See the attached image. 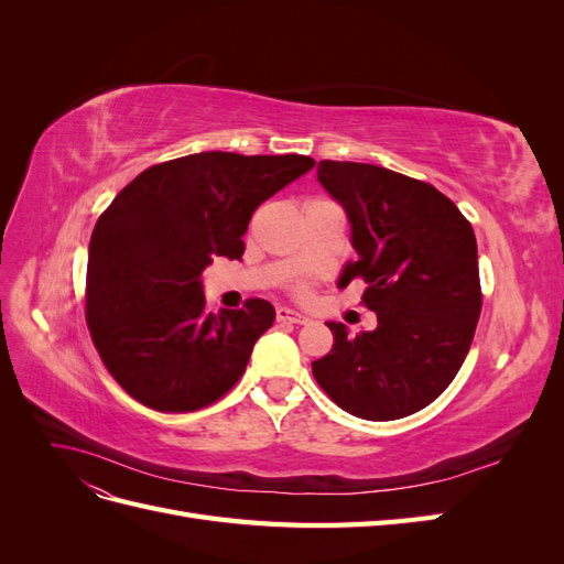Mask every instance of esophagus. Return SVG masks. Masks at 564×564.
<instances>
[{
  "label": "esophagus",
  "mask_w": 564,
  "mask_h": 564,
  "mask_svg": "<svg viewBox=\"0 0 564 564\" xmlns=\"http://www.w3.org/2000/svg\"><path fill=\"white\" fill-rule=\"evenodd\" d=\"M278 319L280 322H292V324H308L311 322L308 315H301L292 308H284V305H282V308H278Z\"/></svg>",
  "instance_id": "34e87169"
}]
</instances>
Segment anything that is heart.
Returning a JSON list of instances; mask_svg holds the SVG:
<instances>
[{"mask_svg": "<svg viewBox=\"0 0 564 564\" xmlns=\"http://www.w3.org/2000/svg\"><path fill=\"white\" fill-rule=\"evenodd\" d=\"M299 294H301V296L308 294V284H301V286H299Z\"/></svg>", "mask_w": 564, "mask_h": 564, "instance_id": "1", "label": "heart"}]
</instances>
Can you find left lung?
I'll use <instances>...</instances> for the list:
<instances>
[{
    "label": "left lung",
    "instance_id": "1",
    "mask_svg": "<svg viewBox=\"0 0 564 564\" xmlns=\"http://www.w3.org/2000/svg\"><path fill=\"white\" fill-rule=\"evenodd\" d=\"M344 204L360 259L338 284L365 280L379 327L348 336L329 322L332 350L313 362L319 388L348 414L392 421L419 412L454 381L482 311L470 220L431 183L377 164H317Z\"/></svg>",
    "mask_w": 564,
    "mask_h": 564
}]
</instances>
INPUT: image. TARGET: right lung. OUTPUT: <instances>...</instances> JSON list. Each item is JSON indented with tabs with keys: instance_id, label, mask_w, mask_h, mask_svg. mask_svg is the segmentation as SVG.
<instances>
[{
	"instance_id": "right-lung-1",
	"label": "right lung",
	"mask_w": 564,
	"mask_h": 564,
	"mask_svg": "<svg viewBox=\"0 0 564 564\" xmlns=\"http://www.w3.org/2000/svg\"><path fill=\"white\" fill-rule=\"evenodd\" d=\"M315 166L305 155L197 152L145 169L89 242L87 324L112 379L158 412H197L240 381L275 308L207 313L202 270L242 259L259 204Z\"/></svg>"
}]
</instances>
